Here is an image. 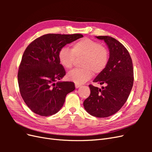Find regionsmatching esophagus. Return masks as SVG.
<instances>
[{
	"label": "esophagus",
	"instance_id": "esophagus-1",
	"mask_svg": "<svg viewBox=\"0 0 152 152\" xmlns=\"http://www.w3.org/2000/svg\"><path fill=\"white\" fill-rule=\"evenodd\" d=\"M75 86L76 88H79V87H80L81 86L80 84H77V83H75Z\"/></svg>",
	"mask_w": 152,
	"mask_h": 152
}]
</instances>
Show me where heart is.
Returning a JSON list of instances; mask_svg holds the SVG:
<instances>
[{"mask_svg":"<svg viewBox=\"0 0 152 152\" xmlns=\"http://www.w3.org/2000/svg\"><path fill=\"white\" fill-rule=\"evenodd\" d=\"M83 57L80 68L73 69L68 73V80L82 84L90 79L94 73H100L107 68L110 60L108 49L91 39H80L72 44V49L63 46L58 52V60L65 69L72 68L76 58Z\"/></svg>","mask_w":152,"mask_h":152,"instance_id":"b5f03b06","label":"heart"}]
</instances>
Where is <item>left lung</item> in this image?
<instances>
[{
	"instance_id": "8db88e82",
	"label": "left lung",
	"mask_w": 152,
	"mask_h": 152,
	"mask_svg": "<svg viewBox=\"0 0 152 152\" xmlns=\"http://www.w3.org/2000/svg\"><path fill=\"white\" fill-rule=\"evenodd\" d=\"M96 37L108 45L110 60L93 82L106 86L101 89L90 84L91 94L84 107L91 115L104 118L117 113L126 102L133 86L134 70L130 54L123 44L109 36Z\"/></svg>"
}]
</instances>
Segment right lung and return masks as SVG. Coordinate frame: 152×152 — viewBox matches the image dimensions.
<instances>
[{
	"label": "right lung",
	"mask_w": 152,
	"mask_h": 152,
	"mask_svg": "<svg viewBox=\"0 0 152 152\" xmlns=\"http://www.w3.org/2000/svg\"><path fill=\"white\" fill-rule=\"evenodd\" d=\"M83 37L82 34H45L27 46L18 72L21 97L28 107L40 116L57 113L68 93L74 91L73 82H58L66 72L58 60L62 47Z\"/></svg>",
	"instance_id": "obj_1"
}]
</instances>
